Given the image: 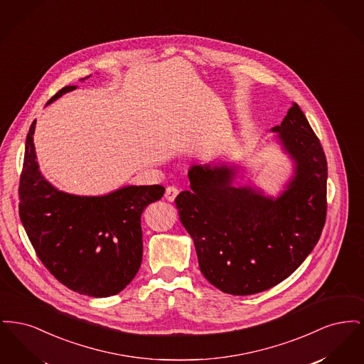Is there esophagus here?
<instances>
[{"instance_id":"esophagus-1","label":"esophagus","mask_w":364,"mask_h":364,"mask_svg":"<svg viewBox=\"0 0 364 364\" xmlns=\"http://www.w3.org/2000/svg\"><path fill=\"white\" fill-rule=\"evenodd\" d=\"M177 193H178V190H177L176 187H168L166 191H165V198H166L169 202H173L174 199H176V196H177Z\"/></svg>"}]
</instances>
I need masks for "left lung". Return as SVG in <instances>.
Masks as SVG:
<instances>
[{"instance_id":"obj_1","label":"left lung","mask_w":364,"mask_h":364,"mask_svg":"<svg viewBox=\"0 0 364 364\" xmlns=\"http://www.w3.org/2000/svg\"><path fill=\"white\" fill-rule=\"evenodd\" d=\"M270 131L294 161V176L277 198L235 187V165L206 164L191 166V190L174 200L200 272L225 294H258L289 277L325 225L328 162L299 105Z\"/></svg>"}]
</instances>
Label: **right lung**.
Instances as JSON below:
<instances>
[{"label":"right lung","mask_w":364,"mask_h":364,"mask_svg":"<svg viewBox=\"0 0 364 364\" xmlns=\"http://www.w3.org/2000/svg\"><path fill=\"white\" fill-rule=\"evenodd\" d=\"M75 88H61L48 105ZM35 124L36 120L26 139L18 186V214L35 252L72 291L91 297L117 294L136 276L141 263V213L162 198L165 188L127 186L102 196L58 191L39 171Z\"/></svg>","instance_id":"right-lung-1"}]
</instances>
